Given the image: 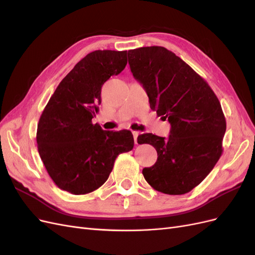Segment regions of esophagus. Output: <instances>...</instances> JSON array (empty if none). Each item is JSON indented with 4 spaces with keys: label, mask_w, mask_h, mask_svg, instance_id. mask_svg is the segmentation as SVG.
<instances>
[{
    "label": "esophagus",
    "mask_w": 255,
    "mask_h": 255,
    "mask_svg": "<svg viewBox=\"0 0 255 255\" xmlns=\"http://www.w3.org/2000/svg\"><path fill=\"white\" fill-rule=\"evenodd\" d=\"M139 132H137V130H133V136H134V140H135V143L138 144V136H139Z\"/></svg>",
    "instance_id": "34e87169"
}]
</instances>
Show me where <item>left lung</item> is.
<instances>
[{"label": "left lung", "instance_id": "8db88e82", "mask_svg": "<svg viewBox=\"0 0 255 255\" xmlns=\"http://www.w3.org/2000/svg\"><path fill=\"white\" fill-rule=\"evenodd\" d=\"M128 57L151 110L171 125L168 138L151 133L138 136V143H150L157 152L156 163L143 168L142 174L163 194H186L221 156L227 123L219 100L194 69L164 47L129 50Z\"/></svg>", "mask_w": 255, "mask_h": 255}]
</instances>
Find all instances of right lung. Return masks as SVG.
Masks as SVG:
<instances>
[{
    "mask_svg": "<svg viewBox=\"0 0 255 255\" xmlns=\"http://www.w3.org/2000/svg\"><path fill=\"white\" fill-rule=\"evenodd\" d=\"M128 51L87 54L50 98L37 128V146L53 182L72 195H86L109 179L116 158L134 146L130 130H104L92 118L101 88L128 64Z\"/></svg>",
    "mask_w": 255,
    "mask_h": 255,
    "instance_id": "obj_1",
    "label": "right lung"
}]
</instances>
